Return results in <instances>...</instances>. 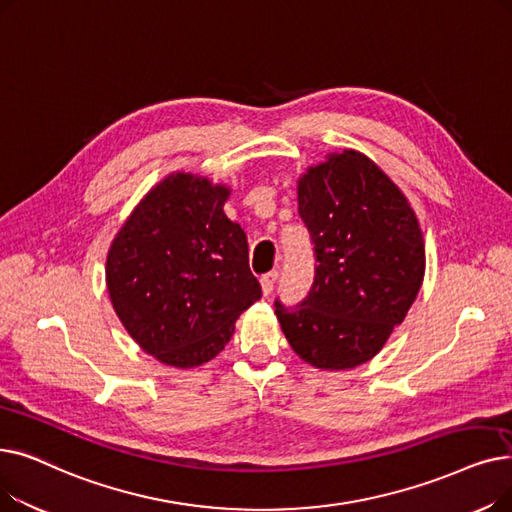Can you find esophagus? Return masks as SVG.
<instances>
[{
	"instance_id": "1",
	"label": "esophagus",
	"mask_w": 512,
	"mask_h": 512,
	"mask_svg": "<svg viewBox=\"0 0 512 512\" xmlns=\"http://www.w3.org/2000/svg\"><path fill=\"white\" fill-rule=\"evenodd\" d=\"M276 280H278V272H270V274L261 276V291H263L265 297H268V295L274 291Z\"/></svg>"
}]
</instances>
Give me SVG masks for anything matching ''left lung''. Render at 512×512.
Instances as JSON below:
<instances>
[{"mask_svg": "<svg viewBox=\"0 0 512 512\" xmlns=\"http://www.w3.org/2000/svg\"><path fill=\"white\" fill-rule=\"evenodd\" d=\"M297 194L318 265L307 297L276 301V316L307 364L355 368L404 322L425 278V240L408 198L362 152L328 154Z\"/></svg>", "mask_w": 512, "mask_h": 512, "instance_id": "obj_1", "label": "left lung"}]
</instances>
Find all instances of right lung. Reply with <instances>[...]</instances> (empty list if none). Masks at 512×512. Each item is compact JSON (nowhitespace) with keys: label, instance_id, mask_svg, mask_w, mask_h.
<instances>
[{"label":"right lung","instance_id":"add662e5","mask_svg":"<svg viewBox=\"0 0 512 512\" xmlns=\"http://www.w3.org/2000/svg\"><path fill=\"white\" fill-rule=\"evenodd\" d=\"M230 188L171 173L125 219L106 257L110 303L146 353L175 368L226 347L259 297L244 230L228 219Z\"/></svg>","mask_w":512,"mask_h":512}]
</instances>
